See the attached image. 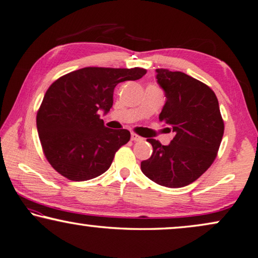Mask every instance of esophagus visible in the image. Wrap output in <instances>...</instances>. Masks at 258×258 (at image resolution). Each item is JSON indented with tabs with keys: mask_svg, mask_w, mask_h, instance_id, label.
Returning <instances> with one entry per match:
<instances>
[{
	"mask_svg": "<svg viewBox=\"0 0 258 258\" xmlns=\"http://www.w3.org/2000/svg\"><path fill=\"white\" fill-rule=\"evenodd\" d=\"M132 141L133 142H141L143 141V138L141 136H138L136 134H132Z\"/></svg>",
	"mask_w": 258,
	"mask_h": 258,
	"instance_id": "34e87169",
	"label": "esophagus"
}]
</instances>
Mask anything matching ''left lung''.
<instances>
[{
	"instance_id": "obj_1",
	"label": "left lung",
	"mask_w": 258,
	"mask_h": 258,
	"mask_svg": "<svg viewBox=\"0 0 258 258\" xmlns=\"http://www.w3.org/2000/svg\"><path fill=\"white\" fill-rule=\"evenodd\" d=\"M156 74L166 98L159 119L175 136L166 146L147 139L153 153L141 168L157 184L184 187L214 162L224 133L223 119L216 95L209 86L180 71L156 69Z\"/></svg>"
}]
</instances>
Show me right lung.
<instances>
[{"label":"right lung","mask_w":258,"mask_h":258,"mask_svg":"<svg viewBox=\"0 0 258 258\" xmlns=\"http://www.w3.org/2000/svg\"><path fill=\"white\" fill-rule=\"evenodd\" d=\"M146 72L143 68L87 67L49 86L36 123L44 154L54 170L72 181H86L110 168L130 133L106 128L98 111H110L117 84L141 79Z\"/></svg>","instance_id":"add662e5"}]
</instances>
